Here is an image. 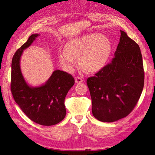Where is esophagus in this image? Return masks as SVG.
Segmentation results:
<instances>
[{
  "label": "esophagus",
  "instance_id": "esophagus-1",
  "mask_svg": "<svg viewBox=\"0 0 155 155\" xmlns=\"http://www.w3.org/2000/svg\"><path fill=\"white\" fill-rule=\"evenodd\" d=\"M75 81H76V83H80L83 81V79L80 77H76L75 78Z\"/></svg>",
  "mask_w": 155,
  "mask_h": 155
}]
</instances>
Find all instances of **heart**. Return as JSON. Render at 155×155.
<instances>
[{"instance_id": "b5f03b06", "label": "heart", "mask_w": 155, "mask_h": 155, "mask_svg": "<svg viewBox=\"0 0 155 155\" xmlns=\"http://www.w3.org/2000/svg\"><path fill=\"white\" fill-rule=\"evenodd\" d=\"M111 44L104 35L87 34L69 41L64 51L59 54L63 66L71 72L79 57L81 67L90 72H97L104 67L109 57Z\"/></svg>"}]
</instances>
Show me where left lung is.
<instances>
[{"label": "left lung", "instance_id": "obj_1", "mask_svg": "<svg viewBox=\"0 0 155 155\" xmlns=\"http://www.w3.org/2000/svg\"><path fill=\"white\" fill-rule=\"evenodd\" d=\"M120 43L112 61L87 79L93 116L113 122L128 116L144 85L142 56L138 45L120 30Z\"/></svg>", "mask_w": 155, "mask_h": 155}]
</instances>
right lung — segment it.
Listing matches in <instances>:
<instances>
[{
  "instance_id": "right-lung-1",
  "label": "right lung",
  "mask_w": 155,
  "mask_h": 155,
  "mask_svg": "<svg viewBox=\"0 0 155 155\" xmlns=\"http://www.w3.org/2000/svg\"><path fill=\"white\" fill-rule=\"evenodd\" d=\"M39 34H32L14 54L12 61L11 91L23 112L41 125H55L66 116L64 98L74 85L71 74L56 70L44 85L32 87L25 81L20 68L23 50L31 45Z\"/></svg>"
}]
</instances>
